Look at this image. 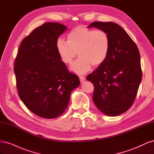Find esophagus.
Here are the masks:
<instances>
[{"label": "esophagus", "mask_w": 154, "mask_h": 154, "mask_svg": "<svg viewBox=\"0 0 154 154\" xmlns=\"http://www.w3.org/2000/svg\"><path fill=\"white\" fill-rule=\"evenodd\" d=\"M79 78H80V80L81 82H84L85 80V78L84 76H79Z\"/></svg>", "instance_id": "esophagus-1"}]
</instances>
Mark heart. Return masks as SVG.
Returning a JSON list of instances; mask_svg holds the SVG:
<instances>
[{"instance_id":"heart-1","label":"heart","mask_w":154,"mask_h":154,"mask_svg":"<svg viewBox=\"0 0 154 154\" xmlns=\"http://www.w3.org/2000/svg\"><path fill=\"white\" fill-rule=\"evenodd\" d=\"M67 42L62 38L57 41V49L62 60L70 65L76 58L80 57L71 66L78 74H85L92 66L97 67L103 63L109 53L110 36L102 29H88L82 26L74 27L67 35Z\"/></svg>"}]
</instances>
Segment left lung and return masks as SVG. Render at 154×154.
Wrapping results in <instances>:
<instances>
[{
    "instance_id": "1",
    "label": "left lung",
    "mask_w": 154,
    "mask_h": 154,
    "mask_svg": "<svg viewBox=\"0 0 154 154\" xmlns=\"http://www.w3.org/2000/svg\"><path fill=\"white\" fill-rule=\"evenodd\" d=\"M108 32L109 53L105 61L87 76L94 85L92 100L103 114L116 116L127 111L136 99L142 80L140 54L136 44L122 27L114 22H92Z\"/></svg>"
}]
</instances>
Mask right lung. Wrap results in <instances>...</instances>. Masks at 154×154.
<instances>
[{
  "label": "right lung",
  "instance_id": "add662e5",
  "mask_svg": "<svg viewBox=\"0 0 154 154\" xmlns=\"http://www.w3.org/2000/svg\"><path fill=\"white\" fill-rule=\"evenodd\" d=\"M66 29L57 22L36 27L22 41L15 60L18 96L31 112L46 119L64 112L71 92L80 83L61 61L56 46Z\"/></svg>",
  "mask_w": 154,
  "mask_h": 154
}]
</instances>
